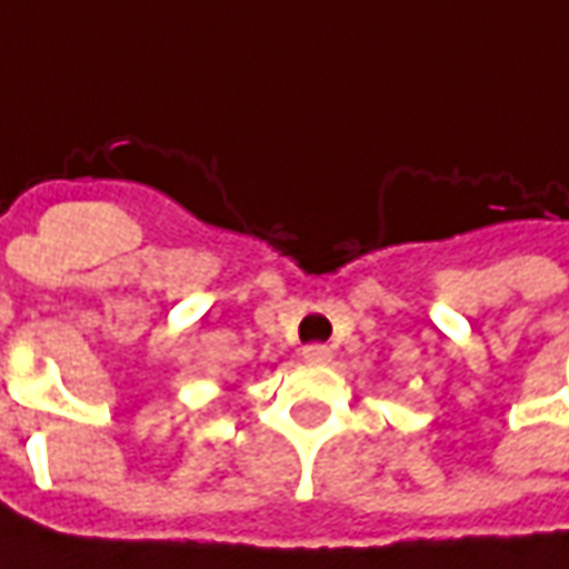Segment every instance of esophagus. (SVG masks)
I'll return each mask as SVG.
<instances>
[{
	"label": "esophagus",
	"mask_w": 569,
	"mask_h": 569,
	"mask_svg": "<svg viewBox=\"0 0 569 569\" xmlns=\"http://www.w3.org/2000/svg\"><path fill=\"white\" fill-rule=\"evenodd\" d=\"M301 357L308 359V362H329V359H332V350L326 345H308L301 350Z\"/></svg>",
	"instance_id": "1"
}]
</instances>
